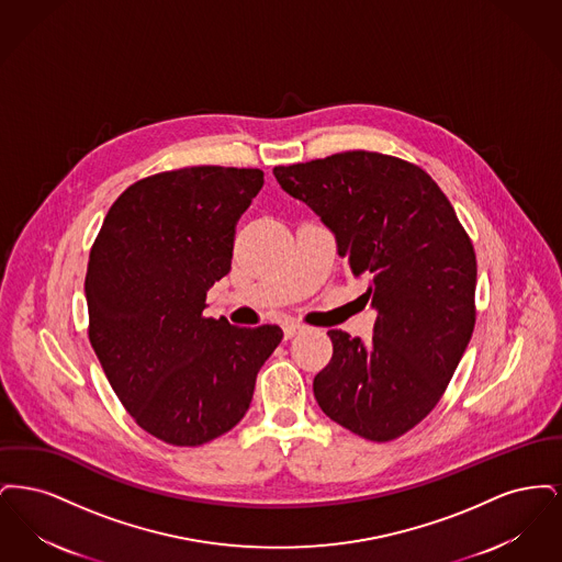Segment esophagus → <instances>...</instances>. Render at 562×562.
<instances>
[{
	"mask_svg": "<svg viewBox=\"0 0 562 562\" xmlns=\"http://www.w3.org/2000/svg\"><path fill=\"white\" fill-rule=\"evenodd\" d=\"M303 324H299V322H286L284 324V339H293L294 335H299V333H303Z\"/></svg>",
	"mask_w": 562,
	"mask_h": 562,
	"instance_id": "obj_1",
	"label": "esophagus"
}]
</instances>
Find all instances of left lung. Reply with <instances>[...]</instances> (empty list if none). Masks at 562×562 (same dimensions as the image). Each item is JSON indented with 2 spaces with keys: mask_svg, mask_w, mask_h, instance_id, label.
<instances>
[{
  "mask_svg": "<svg viewBox=\"0 0 562 562\" xmlns=\"http://www.w3.org/2000/svg\"><path fill=\"white\" fill-rule=\"evenodd\" d=\"M273 175L335 234L376 310L371 344L328 330L333 358L314 396L339 426L390 442L428 417L472 339V240L442 189L401 158L344 151Z\"/></svg>",
  "mask_w": 562,
  "mask_h": 562,
  "instance_id": "obj_1",
  "label": "left lung"
}]
</instances>
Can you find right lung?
Returning a JSON list of instances; mask_svg holds the SVG:
<instances>
[{"instance_id":"add662e5","label":"right lung","mask_w":562,"mask_h":562,"mask_svg":"<svg viewBox=\"0 0 562 562\" xmlns=\"http://www.w3.org/2000/svg\"><path fill=\"white\" fill-rule=\"evenodd\" d=\"M263 188L259 168L191 166L136 181L109 209L86 271L88 337L134 422L200 447L248 411L282 328L204 318L229 273L236 223Z\"/></svg>"}]
</instances>
